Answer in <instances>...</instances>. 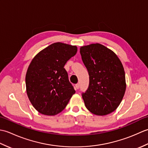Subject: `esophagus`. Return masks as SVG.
Here are the masks:
<instances>
[{"mask_svg": "<svg viewBox=\"0 0 148 148\" xmlns=\"http://www.w3.org/2000/svg\"><path fill=\"white\" fill-rule=\"evenodd\" d=\"M75 87H76V89H79V84H76V85H75Z\"/></svg>", "mask_w": 148, "mask_h": 148, "instance_id": "esophagus-1", "label": "esophagus"}]
</instances>
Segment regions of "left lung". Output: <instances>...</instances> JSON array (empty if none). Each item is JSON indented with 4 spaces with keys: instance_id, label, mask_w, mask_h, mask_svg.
Here are the masks:
<instances>
[{
    "instance_id": "obj_1",
    "label": "left lung",
    "mask_w": 148,
    "mask_h": 148,
    "mask_svg": "<svg viewBox=\"0 0 148 148\" xmlns=\"http://www.w3.org/2000/svg\"><path fill=\"white\" fill-rule=\"evenodd\" d=\"M90 76L88 88L82 93L87 109L104 116L117 109L126 90L123 66L112 50L99 43L80 48Z\"/></svg>"
}]
</instances>
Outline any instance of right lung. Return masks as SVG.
Wrapping results in <instances>:
<instances>
[{"label": "right lung", "instance_id": "obj_1", "mask_svg": "<svg viewBox=\"0 0 148 148\" xmlns=\"http://www.w3.org/2000/svg\"><path fill=\"white\" fill-rule=\"evenodd\" d=\"M77 51L76 46L55 42L32 59L26 74V90L31 103L39 112L48 116L58 114L76 92L64 67Z\"/></svg>", "mask_w": 148, "mask_h": 148}]
</instances>
